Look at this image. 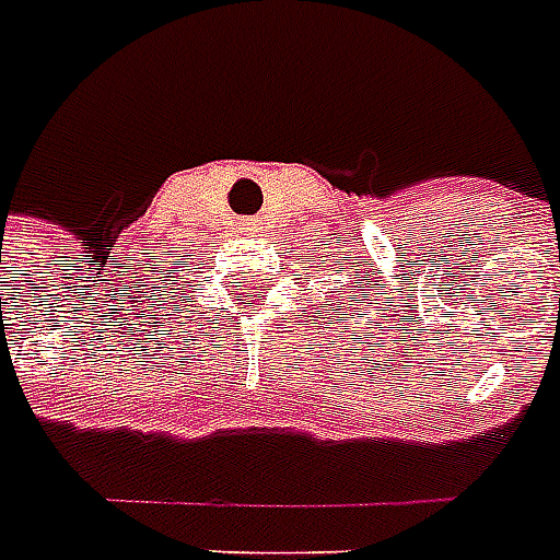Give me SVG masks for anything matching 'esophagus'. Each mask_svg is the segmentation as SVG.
Instances as JSON below:
<instances>
[{
	"mask_svg": "<svg viewBox=\"0 0 560 560\" xmlns=\"http://www.w3.org/2000/svg\"><path fill=\"white\" fill-rule=\"evenodd\" d=\"M244 225H247V229H249V232H256V229H259V220H247V223H244Z\"/></svg>",
	"mask_w": 560,
	"mask_h": 560,
	"instance_id": "1",
	"label": "esophagus"
}]
</instances>
